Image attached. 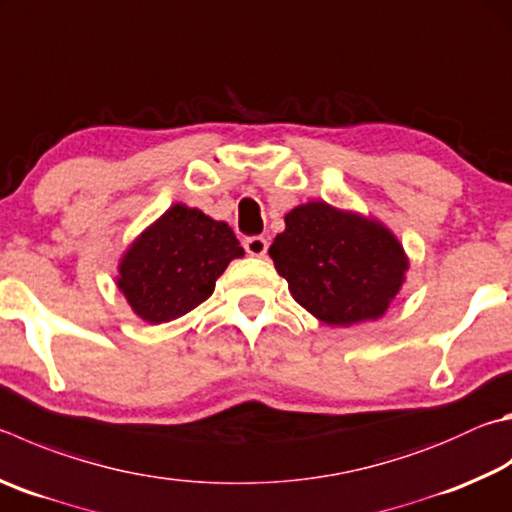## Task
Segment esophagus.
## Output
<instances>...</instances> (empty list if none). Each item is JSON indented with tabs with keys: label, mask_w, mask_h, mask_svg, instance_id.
Returning <instances> with one entry per match:
<instances>
[{
	"label": "esophagus",
	"mask_w": 512,
	"mask_h": 512,
	"mask_svg": "<svg viewBox=\"0 0 512 512\" xmlns=\"http://www.w3.org/2000/svg\"><path fill=\"white\" fill-rule=\"evenodd\" d=\"M244 248H246L248 255L264 257L266 250H268V241L264 237H246L244 239Z\"/></svg>",
	"instance_id": "1"
}]
</instances>
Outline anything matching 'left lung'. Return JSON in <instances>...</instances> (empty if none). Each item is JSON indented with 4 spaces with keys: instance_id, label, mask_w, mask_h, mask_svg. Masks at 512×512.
Returning a JSON list of instances; mask_svg holds the SVG:
<instances>
[{
    "instance_id": "1",
    "label": "left lung",
    "mask_w": 512,
    "mask_h": 512,
    "mask_svg": "<svg viewBox=\"0 0 512 512\" xmlns=\"http://www.w3.org/2000/svg\"><path fill=\"white\" fill-rule=\"evenodd\" d=\"M284 224L268 255L297 304L329 327L383 318L410 268L392 230L327 201L302 203Z\"/></svg>"
}]
</instances>
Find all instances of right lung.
Here are the masks:
<instances>
[{
    "instance_id": "1",
    "label": "right lung",
    "mask_w": 512,
    "mask_h": 512,
    "mask_svg": "<svg viewBox=\"0 0 512 512\" xmlns=\"http://www.w3.org/2000/svg\"><path fill=\"white\" fill-rule=\"evenodd\" d=\"M237 257L244 248L226 221L174 203L129 244L116 284L138 318L163 324L206 302Z\"/></svg>"
}]
</instances>
